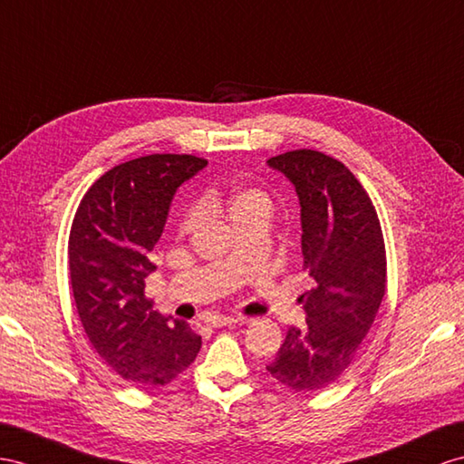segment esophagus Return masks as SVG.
Masks as SVG:
<instances>
[{
  "instance_id": "1",
  "label": "esophagus",
  "mask_w": 464,
  "mask_h": 464,
  "mask_svg": "<svg viewBox=\"0 0 464 464\" xmlns=\"http://www.w3.org/2000/svg\"><path fill=\"white\" fill-rule=\"evenodd\" d=\"M246 317H233V315H213L209 319L211 327H225V325H233V324H246Z\"/></svg>"
}]
</instances>
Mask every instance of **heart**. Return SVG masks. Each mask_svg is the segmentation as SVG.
<instances>
[{
    "instance_id": "obj_1",
    "label": "heart",
    "mask_w": 464,
    "mask_h": 464,
    "mask_svg": "<svg viewBox=\"0 0 464 464\" xmlns=\"http://www.w3.org/2000/svg\"><path fill=\"white\" fill-rule=\"evenodd\" d=\"M255 208H270V201H268L266 194L260 192V189H253V188L243 189V192L235 194L229 201V218L233 219L237 216H241V213H245L248 209H255ZM192 221H194V213L189 211L182 221V227L188 229L189 225H192Z\"/></svg>"
}]
</instances>
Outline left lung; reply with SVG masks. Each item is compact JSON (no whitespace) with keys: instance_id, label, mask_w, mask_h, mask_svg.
<instances>
[{"instance_id":"8db88e82","label":"left lung","mask_w":464,"mask_h":464,"mask_svg":"<svg viewBox=\"0 0 464 464\" xmlns=\"http://www.w3.org/2000/svg\"><path fill=\"white\" fill-rule=\"evenodd\" d=\"M300 199L305 327H290L266 371L294 392L322 390L347 371L386 292V251L371 198L345 164L302 149L266 160Z\"/></svg>"}]
</instances>
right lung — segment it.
Here are the masks:
<instances>
[{"instance_id": "right-lung-1", "label": "right lung", "mask_w": 464, "mask_h": 464, "mask_svg": "<svg viewBox=\"0 0 464 464\" xmlns=\"http://www.w3.org/2000/svg\"><path fill=\"white\" fill-rule=\"evenodd\" d=\"M192 154H149L113 166L93 182L72 221L70 284L92 347L137 388L172 382L196 361L201 337L182 319L162 315L145 295L178 189L204 170Z\"/></svg>"}]
</instances>
